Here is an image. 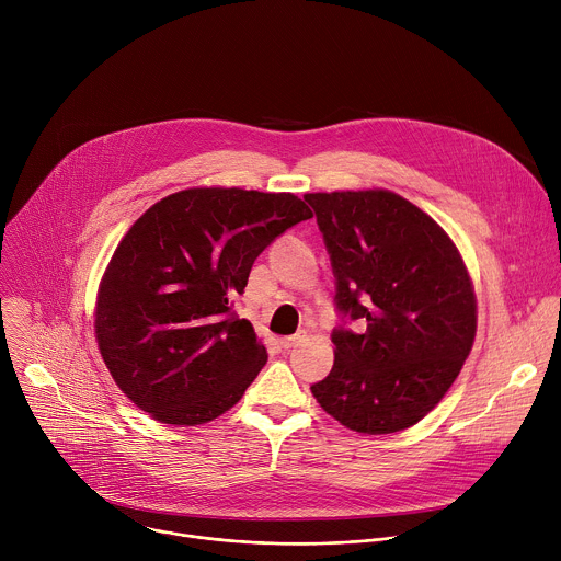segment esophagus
<instances>
[{"mask_svg": "<svg viewBox=\"0 0 561 561\" xmlns=\"http://www.w3.org/2000/svg\"><path fill=\"white\" fill-rule=\"evenodd\" d=\"M304 340V335L299 333V335H288V337H279V346L284 348V351H288V348H293V346H297L299 342Z\"/></svg>", "mask_w": 561, "mask_h": 561, "instance_id": "obj_1", "label": "esophagus"}]
</instances>
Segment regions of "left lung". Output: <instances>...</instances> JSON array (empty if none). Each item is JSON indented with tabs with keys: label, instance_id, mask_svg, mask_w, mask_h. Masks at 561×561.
<instances>
[{
	"label": "left lung",
	"instance_id": "left-lung-1",
	"mask_svg": "<svg viewBox=\"0 0 561 561\" xmlns=\"http://www.w3.org/2000/svg\"><path fill=\"white\" fill-rule=\"evenodd\" d=\"M337 279V308L362 331L333 333L335 364L310 386L342 426L388 435L424 420L457 379L477 331L468 268L446 230L383 188L308 193Z\"/></svg>",
	"mask_w": 561,
	"mask_h": 561
}]
</instances>
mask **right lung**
Returning a JSON list of instances; mask_svg holds the SVG:
<instances>
[{"label":"right lung","instance_id":"1","mask_svg":"<svg viewBox=\"0 0 561 561\" xmlns=\"http://www.w3.org/2000/svg\"><path fill=\"white\" fill-rule=\"evenodd\" d=\"M310 217L293 193L204 186L159 199L128 228L100 282L95 340L135 407L197 426L242 399L268 355L228 301L273 239Z\"/></svg>","mask_w":561,"mask_h":561}]
</instances>
